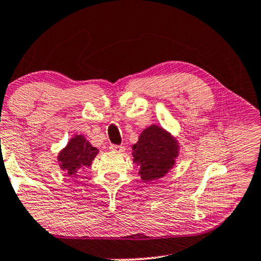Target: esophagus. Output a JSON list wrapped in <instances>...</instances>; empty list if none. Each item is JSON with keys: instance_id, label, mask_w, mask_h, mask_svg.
Listing matches in <instances>:
<instances>
[{"instance_id": "1", "label": "esophagus", "mask_w": 261, "mask_h": 261, "mask_svg": "<svg viewBox=\"0 0 261 261\" xmlns=\"http://www.w3.org/2000/svg\"><path fill=\"white\" fill-rule=\"evenodd\" d=\"M110 150L113 152H118V153H123L125 151V146L123 145H111L110 146Z\"/></svg>"}]
</instances>
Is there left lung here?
I'll list each match as a JSON object with an SVG mask.
<instances>
[{"label":"left lung","mask_w":261,"mask_h":261,"mask_svg":"<svg viewBox=\"0 0 261 261\" xmlns=\"http://www.w3.org/2000/svg\"><path fill=\"white\" fill-rule=\"evenodd\" d=\"M132 151L141 178L151 182L164 177L175 167L179 143L162 126L151 124L141 132L138 142L132 145Z\"/></svg>","instance_id":"left-lung-1"}]
</instances>
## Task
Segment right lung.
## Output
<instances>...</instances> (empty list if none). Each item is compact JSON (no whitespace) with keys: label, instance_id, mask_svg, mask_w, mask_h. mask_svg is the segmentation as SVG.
Listing matches in <instances>:
<instances>
[{"label":"right lung","instance_id":"add662e5","mask_svg":"<svg viewBox=\"0 0 261 261\" xmlns=\"http://www.w3.org/2000/svg\"><path fill=\"white\" fill-rule=\"evenodd\" d=\"M99 153V150L92 146L84 135H74L65 148L58 153V164L68 177L75 178L76 174L90 167Z\"/></svg>","mask_w":261,"mask_h":261}]
</instances>
